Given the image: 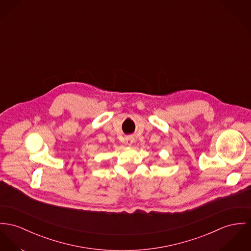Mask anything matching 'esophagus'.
<instances>
[{"label":"esophagus","mask_w":251,"mask_h":251,"mask_svg":"<svg viewBox=\"0 0 251 251\" xmlns=\"http://www.w3.org/2000/svg\"><path fill=\"white\" fill-rule=\"evenodd\" d=\"M133 142H134V139H133V137H131V136H128V137H126V144L127 145H132L133 144Z\"/></svg>","instance_id":"obj_1"}]
</instances>
